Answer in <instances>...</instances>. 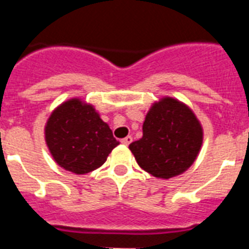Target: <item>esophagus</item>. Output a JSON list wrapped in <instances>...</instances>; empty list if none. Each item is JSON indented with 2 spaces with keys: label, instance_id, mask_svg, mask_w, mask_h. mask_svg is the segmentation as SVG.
I'll list each match as a JSON object with an SVG mask.
<instances>
[{
  "label": "esophagus",
  "instance_id": "esophagus-1",
  "mask_svg": "<svg viewBox=\"0 0 249 249\" xmlns=\"http://www.w3.org/2000/svg\"><path fill=\"white\" fill-rule=\"evenodd\" d=\"M132 141H133L132 136H128V137H125V138H123V140H121V143L125 144V146H129V144L132 143Z\"/></svg>",
  "mask_w": 249,
  "mask_h": 249
}]
</instances>
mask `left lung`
<instances>
[{
  "label": "left lung",
  "mask_w": 249,
  "mask_h": 249,
  "mask_svg": "<svg viewBox=\"0 0 249 249\" xmlns=\"http://www.w3.org/2000/svg\"><path fill=\"white\" fill-rule=\"evenodd\" d=\"M143 136L129 144L138 165L158 178L183 173L195 161L203 129L193 111L173 98L152 106L143 123Z\"/></svg>",
  "instance_id": "obj_1"
}]
</instances>
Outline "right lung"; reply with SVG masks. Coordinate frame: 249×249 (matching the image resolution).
<instances>
[{
    "instance_id": "1",
    "label": "right lung",
    "mask_w": 249,
    "mask_h": 249,
    "mask_svg": "<svg viewBox=\"0 0 249 249\" xmlns=\"http://www.w3.org/2000/svg\"><path fill=\"white\" fill-rule=\"evenodd\" d=\"M45 138L58 165L76 174L99 168L119 144L93 106L76 98L54 109L45 126Z\"/></svg>"
}]
</instances>
